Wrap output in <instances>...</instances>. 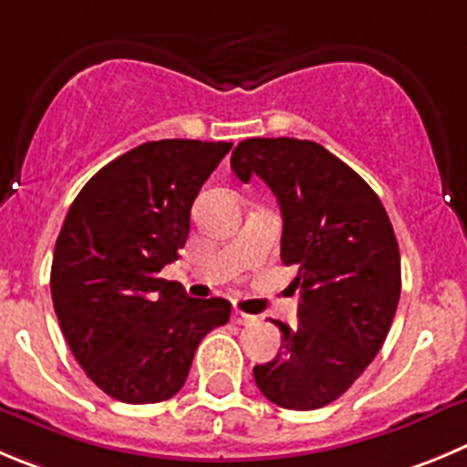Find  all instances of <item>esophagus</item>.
Masks as SVG:
<instances>
[{
  "label": "esophagus",
  "mask_w": 467,
  "mask_h": 467,
  "mask_svg": "<svg viewBox=\"0 0 467 467\" xmlns=\"http://www.w3.org/2000/svg\"><path fill=\"white\" fill-rule=\"evenodd\" d=\"M233 320L237 322V325H255V322H258V317L251 316V313H244V311H239V308H234Z\"/></svg>",
  "instance_id": "obj_1"
}]
</instances>
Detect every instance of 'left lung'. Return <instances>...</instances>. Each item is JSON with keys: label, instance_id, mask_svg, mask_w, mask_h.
<instances>
[{"label": "left lung", "instance_id": "1", "mask_svg": "<svg viewBox=\"0 0 467 467\" xmlns=\"http://www.w3.org/2000/svg\"><path fill=\"white\" fill-rule=\"evenodd\" d=\"M234 174H254L281 207L283 265L297 267L299 322L254 368L258 389L287 410H317L350 389L385 343L400 297V254L376 191L325 147L297 138H248Z\"/></svg>", "mask_w": 467, "mask_h": 467}]
</instances>
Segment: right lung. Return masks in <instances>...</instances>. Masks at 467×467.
I'll list each match as a JSON object with an SVG mask.
<instances>
[{
  "label": "right lung",
  "mask_w": 467,
  "mask_h": 467,
  "mask_svg": "<svg viewBox=\"0 0 467 467\" xmlns=\"http://www.w3.org/2000/svg\"><path fill=\"white\" fill-rule=\"evenodd\" d=\"M230 147L145 142L99 170L64 219L50 272L57 320L87 378L121 403L172 399L200 341L230 320V302L159 276L180 258L195 195Z\"/></svg>",
  "instance_id": "obj_1"
}]
</instances>
